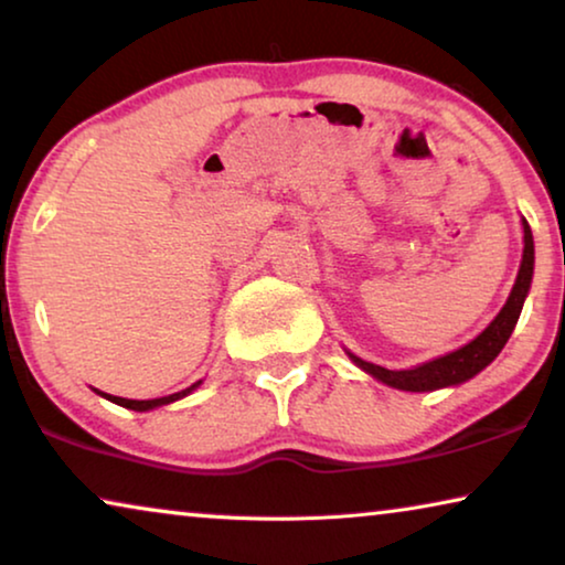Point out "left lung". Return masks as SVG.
Instances as JSON below:
<instances>
[{
  "label": "left lung",
  "instance_id": "left-lung-1",
  "mask_svg": "<svg viewBox=\"0 0 565 565\" xmlns=\"http://www.w3.org/2000/svg\"><path fill=\"white\" fill-rule=\"evenodd\" d=\"M522 228H524V252H522L520 275H516L514 288L509 292L507 306L501 308L497 319L489 323V329H486L481 337H476L473 342L460 347V350L445 354V358L424 362V365L412 367V370H388V367L373 365V362L360 360L358 354L350 352L354 365L362 367L370 375H375L377 381H383L385 385H393V388H401V391H437V388H445V385L466 383L468 377L481 373V370L489 365L501 350H504L507 339L512 337L516 319H520L522 313V303L524 298H527V290L532 282L535 244H532V231L527 221H522Z\"/></svg>",
  "mask_w": 565,
  "mask_h": 565
}]
</instances>
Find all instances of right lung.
<instances>
[{"label":"right lung","instance_id":"right-lung-1","mask_svg":"<svg viewBox=\"0 0 565 565\" xmlns=\"http://www.w3.org/2000/svg\"><path fill=\"white\" fill-rule=\"evenodd\" d=\"M198 385H200V381H198V383H192V385H190V388H184V391H180V393H172V396H164V398H149V401H134V398H120V396H110V393H103V396H105L107 401H113V404H118V406L134 408V412H149V408H157V406L172 404V401H177V398H182V396H188V393H190L192 388H198Z\"/></svg>","mask_w":565,"mask_h":565}]
</instances>
